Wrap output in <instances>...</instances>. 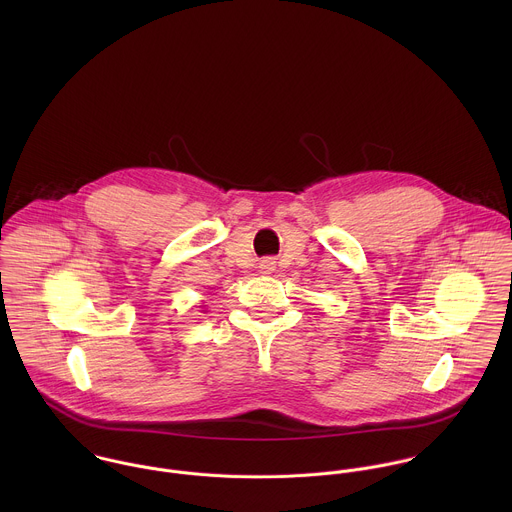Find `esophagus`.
Here are the masks:
<instances>
[{
	"mask_svg": "<svg viewBox=\"0 0 512 512\" xmlns=\"http://www.w3.org/2000/svg\"><path fill=\"white\" fill-rule=\"evenodd\" d=\"M258 268H260V274H272L276 270V262L274 258H264Z\"/></svg>",
	"mask_w": 512,
	"mask_h": 512,
	"instance_id": "34e87169",
	"label": "esophagus"
}]
</instances>
